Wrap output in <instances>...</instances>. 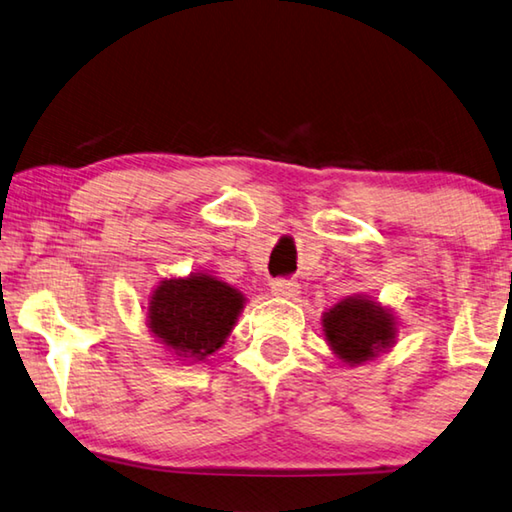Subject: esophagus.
<instances>
[{
    "label": "esophagus",
    "mask_w": 512,
    "mask_h": 512,
    "mask_svg": "<svg viewBox=\"0 0 512 512\" xmlns=\"http://www.w3.org/2000/svg\"><path fill=\"white\" fill-rule=\"evenodd\" d=\"M298 282L287 280V278H275L271 282V291L275 296H296L298 294Z\"/></svg>",
    "instance_id": "esophagus-1"
}]
</instances>
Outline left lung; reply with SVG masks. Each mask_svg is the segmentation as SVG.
<instances>
[{"label":"left lung","mask_w":512,"mask_h":512,"mask_svg":"<svg viewBox=\"0 0 512 512\" xmlns=\"http://www.w3.org/2000/svg\"><path fill=\"white\" fill-rule=\"evenodd\" d=\"M330 346L346 362H364L394 339V323L373 300L346 298L326 312L323 319Z\"/></svg>","instance_id":"1"}]
</instances>
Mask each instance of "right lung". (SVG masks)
<instances>
[{"label": "right lung", "mask_w": 512, "mask_h": 512, "mask_svg": "<svg viewBox=\"0 0 512 512\" xmlns=\"http://www.w3.org/2000/svg\"><path fill=\"white\" fill-rule=\"evenodd\" d=\"M243 296L209 275L164 280L150 300V328L182 358L205 360L223 346Z\"/></svg>", "instance_id": "add662e5"}]
</instances>
